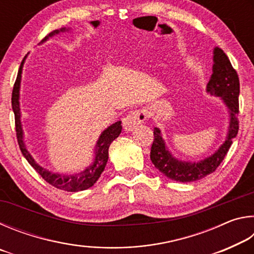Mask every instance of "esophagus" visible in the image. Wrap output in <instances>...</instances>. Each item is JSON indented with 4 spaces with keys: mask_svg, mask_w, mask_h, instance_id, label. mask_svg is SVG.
Wrapping results in <instances>:
<instances>
[{
    "mask_svg": "<svg viewBox=\"0 0 254 254\" xmlns=\"http://www.w3.org/2000/svg\"><path fill=\"white\" fill-rule=\"evenodd\" d=\"M148 118V113L145 110H134L131 111L123 120V127L126 131H132L137 126L142 124Z\"/></svg>",
    "mask_w": 254,
    "mask_h": 254,
    "instance_id": "1",
    "label": "esophagus"
}]
</instances>
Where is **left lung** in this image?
I'll return each instance as SVG.
<instances>
[{
  "label": "left lung",
  "mask_w": 254,
  "mask_h": 254,
  "mask_svg": "<svg viewBox=\"0 0 254 254\" xmlns=\"http://www.w3.org/2000/svg\"><path fill=\"white\" fill-rule=\"evenodd\" d=\"M213 74L207 84V93L210 95L220 96L230 112V126L225 142L212 156L199 162L180 161L174 158L168 151L161 131L153 128V143L150 151L154 167L171 180L180 183L196 182L214 173L221 162L224 160L233 139L239 132V95L240 80L238 72L232 66L230 59L221 48L214 49Z\"/></svg>",
  "instance_id": "left-lung-1"
}]
</instances>
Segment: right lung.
<instances>
[{
    "mask_svg": "<svg viewBox=\"0 0 254 254\" xmlns=\"http://www.w3.org/2000/svg\"><path fill=\"white\" fill-rule=\"evenodd\" d=\"M60 31H66L65 28L56 30V31L51 32L48 37H53L54 34H57ZM48 37H46L47 40ZM27 57V56H25ZM25 57L23 58L22 63H21L18 76H16L15 83L13 86V91H12V109L14 112V120H15V132H16V139H18V143L21 152L27 159L28 162L31 165L34 170L39 174L42 178H44L47 183L50 184L51 186H54L58 189H63L66 191H79L85 190L89 187H92L94 184L97 182V179L100 178L101 174L104 171V168L106 166L107 159H109V148L110 144L117 139L120 135V133L122 131L121 121L115 122L112 124L102 132V134L98 137L96 145H95V159L92 166H89L84 171H81L79 174L76 175H60V174H54L51 171L42 168L41 166L34 161V159L31 157V154L28 152L25 144L23 142V130L22 126H21V111H20V83H21V74H22V67L24 64Z\"/></svg>",
    "mask_w": 254,
    "mask_h": 254,
    "instance_id": "right-lung-1",
    "label": "right lung"
}]
</instances>
